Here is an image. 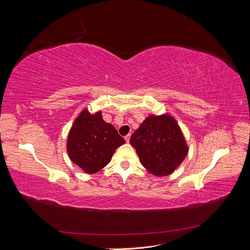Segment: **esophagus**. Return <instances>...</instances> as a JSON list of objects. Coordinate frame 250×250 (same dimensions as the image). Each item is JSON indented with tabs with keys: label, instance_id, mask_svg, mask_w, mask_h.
<instances>
[{
	"label": "esophagus",
	"instance_id": "1",
	"mask_svg": "<svg viewBox=\"0 0 250 250\" xmlns=\"http://www.w3.org/2000/svg\"><path fill=\"white\" fill-rule=\"evenodd\" d=\"M129 140H130V134H127L126 137H125V141H126L127 143H129Z\"/></svg>",
	"mask_w": 250,
	"mask_h": 250
}]
</instances>
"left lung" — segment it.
Segmentation results:
<instances>
[{
  "mask_svg": "<svg viewBox=\"0 0 250 250\" xmlns=\"http://www.w3.org/2000/svg\"><path fill=\"white\" fill-rule=\"evenodd\" d=\"M130 144L143 167L157 177L170 175L188 152L184 133L169 113L148 116L131 135Z\"/></svg>",
  "mask_w": 250,
  "mask_h": 250,
  "instance_id": "8db88e82",
  "label": "left lung"
}]
</instances>
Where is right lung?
<instances>
[{
    "mask_svg": "<svg viewBox=\"0 0 250 250\" xmlns=\"http://www.w3.org/2000/svg\"><path fill=\"white\" fill-rule=\"evenodd\" d=\"M125 140L111 124L106 123L99 110L90 113L82 109L75 119L66 140L70 160L86 174L99 172L106 166Z\"/></svg>",
    "mask_w": 250,
    "mask_h": 250,
    "instance_id": "right-lung-1",
    "label": "right lung"
}]
</instances>
